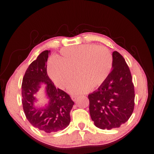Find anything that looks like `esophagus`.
I'll return each mask as SVG.
<instances>
[{
    "label": "esophagus",
    "instance_id": "esophagus-1",
    "mask_svg": "<svg viewBox=\"0 0 154 154\" xmlns=\"http://www.w3.org/2000/svg\"><path fill=\"white\" fill-rule=\"evenodd\" d=\"M71 98H72V100H73V101H76V99L78 98V97H76V96H72Z\"/></svg>",
    "mask_w": 154,
    "mask_h": 154
}]
</instances>
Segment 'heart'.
<instances>
[{
	"label": "heart",
	"instance_id": "heart-1",
	"mask_svg": "<svg viewBox=\"0 0 154 154\" xmlns=\"http://www.w3.org/2000/svg\"><path fill=\"white\" fill-rule=\"evenodd\" d=\"M58 60L48 66L51 79L61 88H66L75 78L78 79L69 88L73 94H84L99 86L109 76L112 56L108 48L95 45H80L63 48Z\"/></svg>",
	"mask_w": 154,
	"mask_h": 154
}]
</instances>
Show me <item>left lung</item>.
<instances>
[{"instance_id":"8db88e82","label":"left lung","mask_w":154,"mask_h":154,"mask_svg":"<svg viewBox=\"0 0 154 154\" xmlns=\"http://www.w3.org/2000/svg\"><path fill=\"white\" fill-rule=\"evenodd\" d=\"M112 69L98 90L88 94L89 111L96 127H119L131 117L135 106L134 85L128 65L117 51L112 52Z\"/></svg>"}]
</instances>
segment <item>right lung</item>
<instances>
[{"mask_svg":"<svg viewBox=\"0 0 154 154\" xmlns=\"http://www.w3.org/2000/svg\"><path fill=\"white\" fill-rule=\"evenodd\" d=\"M50 50L43 51L29 66L23 78L22 104L26 118L32 125L45 133L64 129L70 123V112L74 101L62 90L56 88L47 73V62ZM46 86V94L50 99L43 109L35 107L34 94L40 85Z\"/></svg>","mask_w":154,"mask_h":154,"instance_id":"right-lung-1","label":"right lung"}]
</instances>
